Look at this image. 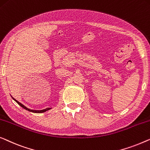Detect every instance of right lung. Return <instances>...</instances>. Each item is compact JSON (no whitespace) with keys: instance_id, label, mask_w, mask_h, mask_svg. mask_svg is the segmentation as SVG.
<instances>
[{"instance_id":"add662e5","label":"right lung","mask_w":150,"mask_h":150,"mask_svg":"<svg viewBox=\"0 0 150 150\" xmlns=\"http://www.w3.org/2000/svg\"><path fill=\"white\" fill-rule=\"evenodd\" d=\"M13 98V97H12ZM13 100H15L16 101L17 103L19 104V105L21 106V108H23V109H25V110H28V111H29V112H34V113H43V112H47V111H48V110H51V108H47V109H45V110H30V109H29V108H26L25 107V105H23L22 103H21L20 102H19L18 101H17L16 99H15L14 98H13Z\"/></svg>"}]
</instances>
